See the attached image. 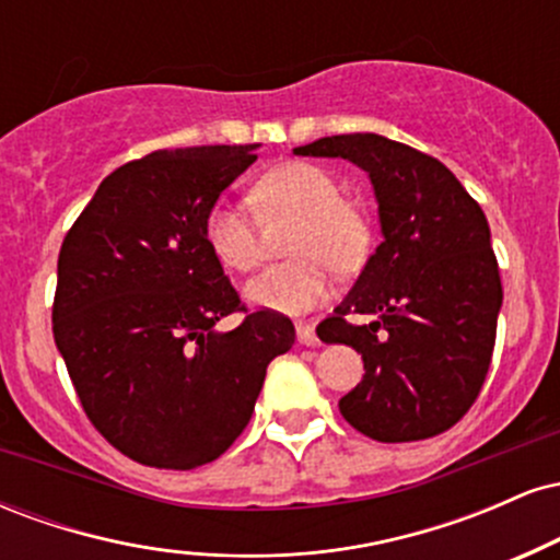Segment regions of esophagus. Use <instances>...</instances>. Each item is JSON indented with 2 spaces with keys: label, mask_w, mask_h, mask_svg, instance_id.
I'll use <instances>...</instances> for the list:
<instances>
[{
  "label": "esophagus",
  "mask_w": 560,
  "mask_h": 560,
  "mask_svg": "<svg viewBox=\"0 0 560 560\" xmlns=\"http://www.w3.org/2000/svg\"><path fill=\"white\" fill-rule=\"evenodd\" d=\"M294 329H298L300 345H307V347L318 345V337H316V329H313V324H307V320H298V324H294Z\"/></svg>",
  "instance_id": "esophagus-1"
}]
</instances>
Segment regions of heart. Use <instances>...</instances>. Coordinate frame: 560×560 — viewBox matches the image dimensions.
<instances>
[{
  "label": "heart",
  "instance_id": "1",
  "mask_svg": "<svg viewBox=\"0 0 560 560\" xmlns=\"http://www.w3.org/2000/svg\"><path fill=\"white\" fill-rule=\"evenodd\" d=\"M253 199L266 213L300 215L292 253L298 260L276 262L247 281L253 305L300 313L329 294L334 268H355L369 253V223L342 199L337 178L313 163L289 160L273 165L253 186ZM205 240L231 271H253L260 262L258 223L253 210L234 199H218L205 218Z\"/></svg>",
  "mask_w": 560,
  "mask_h": 560
}]
</instances>
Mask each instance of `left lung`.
I'll use <instances>...</instances> for the list:
<instances>
[{"mask_svg":"<svg viewBox=\"0 0 560 560\" xmlns=\"http://www.w3.org/2000/svg\"><path fill=\"white\" fill-rule=\"evenodd\" d=\"M294 155L361 165L378 199L384 242L316 329L363 358L361 384L339 400L345 421L376 442L447 432L479 397L503 305L479 202L440 160L378 133L324 137ZM355 312L377 320L350 325Z\"/></svg>","mask_w":560,"mask_h":560,"instance_id":"obj_1","label":"left lung"}]
</instances>
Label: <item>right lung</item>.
<instances>
[{"label": "right lung", "mask_w": 560, "mask_h": 560, "mask_svg": "<svg viewBox=\"0 0 560 560\" xmlns=\"http://www.w3.org/2000/svg\"><path fill=\"white\" fill-rule=\"evenodd\" d=\"M258 144L158 150L100 184L62 240L52 331L83 413L115 450L197 468L234 445L292 320L249 313L205 240L221 191ZM244 312L243 324H214Z\"/></svg>", "instance_id": "obj_1"}]
</instances>
